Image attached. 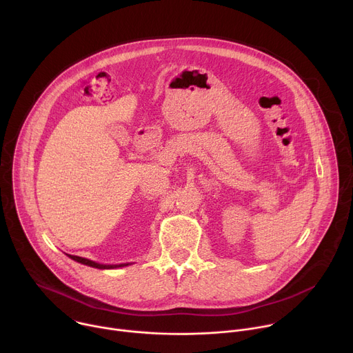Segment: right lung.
<instances>
[{"label":"right lung","mask_w":353,"mask_h":353,"mask_svg":"<svg viewBox=\"0 0 353 353\" xmlns=\"http://www.w3.org/2000/svg\"><path fill=\"white\" fill-rule=\"evenodd\" d=\"M70 259H72L74 261L77 263H81L83 265H88V267H92V268H99V270H112V268H120V267H127L128 264H119V265H106V264H99V263H94V261H90L88 259H82V257H78V256H71L68 254Z\"/></svg>","instance_id":"add662e5"}]
</instances>
